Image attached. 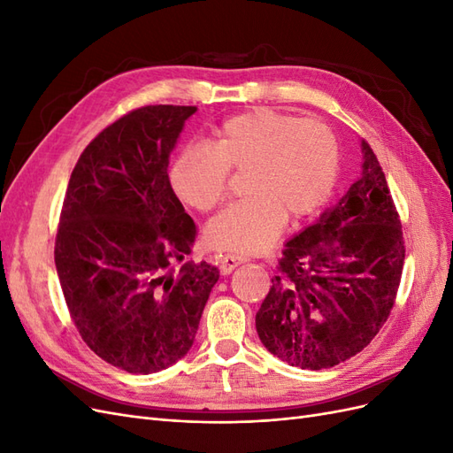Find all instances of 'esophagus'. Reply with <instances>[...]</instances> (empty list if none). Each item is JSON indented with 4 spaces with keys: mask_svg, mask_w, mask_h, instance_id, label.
I'll use <instances>...</instances> for the list:
<instances>
[{
    "mask_svg": "<svg viewBox=\"0 0 453 453\" xmlns=\"http://www.w3.org/2000/svg\"><path fill=\"white\" fill-rule=\"evenodd\" d=\"M240 265H243V258L236 255H223L219 258V270H221L223 276H228V273L234 268H238Z\"/></svg>",
    "mask_w": 453,
    "mask_h": 453,
    "instance_id": "esophagus-1",
    "label": "esophagus"
}]
</instances>
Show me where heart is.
<instances>
[{"instance_id": "obj_1", "label": "heart", "mask_w": 453, "mask_h": 453, "mask_svg": "<svg viewBox=\"0 0 453 453\" xmlns=\"http://www.w3.org/2000/svg\"><path fill=\"white\" fill-rule=\"evenodd\" d=\"M338 143L318 119L258 107L226 119L208 145L183 149L172 164L175 195L198 211L225 198L228 170H250L248 200L232 203L205 226L211 248L257 255L280 236L287 213L303 219L331 198L338 177Z\"/></svg>"}]
</instances>
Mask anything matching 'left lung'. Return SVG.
I'll use <instances>...</instances> for the list:
<instances>
[{"label": "left lung", "mask_w": 453, "mask_h": 453, "mask_svg": "<svg viewBox=\"0 0 453 453\" xmlns=\"http://www.w3.org/2000/svg\"><path fill=\"white\" fill-rule=\"evenodd\" d=\"M361 175L285 243L255 326L291 366L331 368L365 349L395 304L404 240L386 175L361 140Z\"/></svg>", "instance_id": "1"}]
</instances>
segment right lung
Wrapping results in <instances>:
<instances>
[{"mask_svg": "<svg viewBox=\"0 0 453 453\" xmlns=\"http://www.w3.org/2000/svg\"><path fill=\"white\" fill-rule=\"evenodd\" d=\"M193 105H147L88 143L67 185L54 263L87 346L134 374L185 357L219 270L185 263L196 225L168 164Z\"/></svg>", "mask_w": 453, "mask_h": 453, "instance_id": "1", "label": "right lung"}]
</instances>
